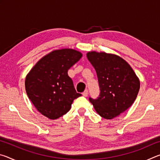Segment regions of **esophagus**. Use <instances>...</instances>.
Wrapping results in <instances>:
<instances>
[{"label": "esophagus", "instance_id": "34e87169", "mask_svg": "<svg viewBox=\"0 0 160 160\" xmlns=\"http://www.w3.org/2000/svg\"><path fill=\"white\" fill-rule=\"evenodd\" d=\"M82 95L84 96V97H87L88 95V90H85V91L83 92H82Z\"/></svg>", "mask_w": 160, "mask_h": 160}]
</instances>
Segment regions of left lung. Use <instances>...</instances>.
Instances as JSON below:
<instances>
[{
  "instance_id": "1",
  "label": "left lung",
  "mask_w": 160,
  "mask_h": 160,
  "mask_svg": "<svg viewBox=\"0 0 160 160\" xmlns=\"http://www.w3.org/2000/svg\"><path fill=\"white\" fill-rule=\"evenodd\" d=\"M87 57L96 70L100 93L89 98L102 117L112 119L125 112L136 99L140 81L127 62L113 54L92 51Z\"/></svg>"
}]
</instances>
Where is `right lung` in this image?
I'll return each instance as SVG.
<instances>
[{"label": "right lung", "instance_id": "right-lung-1", "mask_svg": "<svg viewBox=\"0 0 160 160\" xmlns=\"http://www.w3.org/2000/svg\"><path fill=\"white\" fill-rule=\"evenodd\" d=\"M82 57L70 48L53 51L37 62L25 79L26 92L38 112L56 119L69 112L78 93L68 70Z\"/></svg>", "mask_w": 160, "mask_h": 160}]
</instances>
